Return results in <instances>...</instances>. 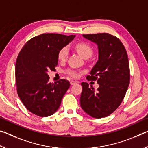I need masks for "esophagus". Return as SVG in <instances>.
Here are the masks:
<instances>
[{"mask_svg": "<svg viewBox=\"0 0 148 148\" xmlns=\"http://www.w3.org/2000/svg\"><path fill=\"white\" fill-rule=\"evenodd\" d=\"M77 84V82L74 81V80H72L70 81V85H74V84Z\"/></svg>", "mask_w": 148, "mask_h": 148, "instance_id": "esophagus-1", "label": "esophagus"}]
</instances>
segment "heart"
Masks as SVG:
<instances>
[{
	"instance_id": "heart-1",
	"label": "heart",
	"mask_w": 148,
	"mask_h": 148,
	"mask_svg": "<svg viewBox=\"0 0 148 148\" xmlns=\"http://www.w3.org/2000/svg\"><path fill=\"white\" fill-rule=\"evenodd\" d=\"M75 48H76L77 52L79 53V55L83 58H85L86 57H90L93 53L92 48L88 44L86 43H78L75 47ZM68 53H69V50H68L67 47H64L62 48L58 51V59L60 60V61H64V60L66 59ZM67 73L72 77H76L77 76L76 72L72 71V70H68Z\"/></svg>"
}]
</instances>
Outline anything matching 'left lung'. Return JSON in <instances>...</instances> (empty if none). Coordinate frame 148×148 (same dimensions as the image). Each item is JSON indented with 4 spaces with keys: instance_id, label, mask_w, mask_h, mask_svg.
Segmentation results:
<instances>
[{
    "instance_id": "8db88e82",
    "label": "left lung",
    "mask_w": 148,
    "mask_h": 148,
    "mask_svg": "<svg viewBox=\"0 0 148 148\" xmlns=\"http://www.w3.org/2000/svg\"><path fill=\"white\" fill-rule=\"evenodd\" d=\"M95 43L98 49V60L86 77L97 80V90L82 82L80 96L82 109L96 119L109 116L121 105L130 83V69L126 51L117 37L109 34L83 35Z\"/></svg>"
}]
</instances>
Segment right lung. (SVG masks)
Returning <instances> with one entry per match:
<instances>
[{
  "instance_id": "right-lung-1",
  "label": "right lung",
  "mask_w": 148,
  "mask_h": 148,
  "mask_svg": "<svg viewBox=\"0 0 148 148\" xmlns=\"http://www.w3.org/2000/svg\"><path fill=\"white\" fill-rule=\"evenodd\" d=\"M76 36L43 34L28 41L16 62L15 76L18 94L28 111L45 117L55 113L70 87L66 79L51 84L48 70H55L58 53Z\"/></svg>"
}]
</instances>
